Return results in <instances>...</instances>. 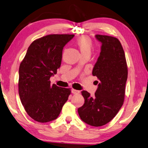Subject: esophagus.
<instances>
[{
  "label": "esophagus",
  "mask_w": 148,
  "mask_h": 148,
  "mask_svg": "<svg viewBox=\"0 0 148 148\" xmlns=\"http://www.w3.org/2000/svg\"><path fill=\"white\" fill-rule=\"evenodd\" d=\"M71 92L73 94H79L80 93V91L79 90H75V89H71Z\"/></svg>",
  "instance_id": "34e87169"
}]
</instances>
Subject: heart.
Masks as SVG:
<instances>
[{"label":"heart","instance_id":"1","mask_svg":"<svg viewBox=\"0 0 148 148\" xmlns=\"http://www.w3.org/2000/svg\"><path fill=\"white\" fill-rule=\"evenodd\" d=\"M76 45L79 48L82 55L86 54V53L90 54L93 47L92 41L90 39V38L85 35L81 36V37L77 38L76 40Z\"/></svg>","mask_w":148,"mask_h":148}]
</instances>
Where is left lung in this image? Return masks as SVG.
<instances>
[{"label":"left lung","instance_id":"obj_1","mask_svg":"<svg viewBox=\"0 0 148 148\" xmlns=\"http://www.w3.org/2000/svg\"><path fill=\"white\" fill-rule=\"evenodd\" d=\"M95 37L101 42V47L92 75L98 77L100 83L93 97L86 90L81 92L84 103L78 109V113L86 124L101 127L111 121L122 107L128 68L124 50L119 39L108 35Z\"/></svg>","mask_w":148,"mask_h":148}]
</instances>
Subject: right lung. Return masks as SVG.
Segmentation results:
<instances>
[{
	"label": "right lung",
	"instance_id": "right-lung-1",
	"mask_svg": "<svg viewBox=\"0 0 148 148\" xmlns=\"http://www.w3.org/2000/svg\"><path fill=\"white\" fill-rule=\"evenodd\" d=\"M74 36L52 34L36 39L19 65V98L27 113L36 121L56 119L68 100L71 88L51 85L50 78L57 73L63 48Z\"/></svg>",
	"mask_w": 148,
	"mask_h": 148
}]
</instances>
